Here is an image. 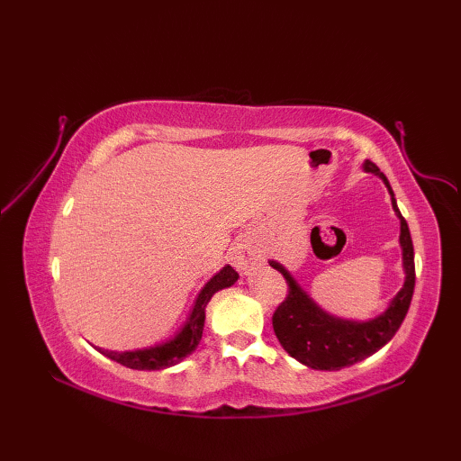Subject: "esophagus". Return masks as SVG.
Wrapping results in <instances>:
<instances>
[{"label": "esophagus", "instance_id": "34e87169", "mask_svg": "<svg viewBox=\"0 0 461 461\" xmlns=\"http://www.w3.org/2000/svg\"><path fill=\"white\" fill-rule=\"evenodd\" d=\"M231 261L238 269L249 271L263 261V251L256 240L243 236L231 246Z\"/></svg>", "mask_w": 461, "mask_h": 461}]
</instances>
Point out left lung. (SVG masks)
Wrapping results in <instances>:
<instances>
[{"label":"left lung","instance_id":"1","mask_svg":"<svg viewBox=\"0 0 461 461\" xmlns=\"http://www.w3.org/2000/svg\"><path fill=\"white\" fill-rule=\"evenodd\" d=\"M365 170L378 174L388 192L393 195L394 212L400 218V246L404 253V269L406 281L404 287L400 289L390 307L382 312L380 317L355 322L330 317L329 312L319 309L311 297L303 291L295 279L289 276V271L279 266L277 261H269L273 269H277L287 281V297L273 312V330L293 358H297L305 366L315 370H340L345 366H352L357 362L365 360L366 357L375 355L386 342L396 335V330L402 325L408 312L410 301L414 295L416 285V267H414V246L410 238L408 223L400 213L394 192L390 188L386 176L380 172L375 162L366 160Z\"/></svg>","mask_w":461,"mask_h":461}]
</instances>
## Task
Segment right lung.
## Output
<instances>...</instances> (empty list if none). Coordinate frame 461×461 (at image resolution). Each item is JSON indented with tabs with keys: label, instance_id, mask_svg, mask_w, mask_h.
Wrapping results in <instances>:
<instances>
[{
	"label": "right lung",
	"instance_id": "obj_1",
	"mask_svg": "<svg viewBox=\"0 0 461 461\" xmlns=\"http://www.w3.org/2000/svg\"><path fill=\"white\" fill-rule=\"evenodd\" d=\"M238 277H240L238 271L231 266H225L220 273H215V276L205 283V287L200 291V295L195 299L194 309L190 312L188 321H185V325L182 327V330L172 340L164 342V345L144 348V350H126V352L99 348V352L114 362H121L122 366L134 368V370H162V368L178 365L180 360L192 355L195 347L200 345L203 321H205V307H208L213 293L233 285V283L238 281Z\"/></svg>",
	"mask_w": 461,
	"mask_h": 461
}]
</instances>
